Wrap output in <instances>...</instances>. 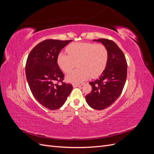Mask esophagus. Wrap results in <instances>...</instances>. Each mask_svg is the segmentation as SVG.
<instances>
[{
  "mask_svg": "<svg viewBox=\"0 0 154 154\" xmlns=\"http://www.w3.org/2000/svg\"><path fill=\"white\" fill-rule=\"evenodd\" d=\"M83 85H84V83H80V84H74V87H82Z\"/></svg>",
  "mask_w": 154,
  "mask_h": 154,
  "instance_id": "1",
  "label": "esophagus"
}]
</instances>
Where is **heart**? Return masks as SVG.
I'll use <instances>...</instances> for the list:
<instances>
[{
    "mask_svg": "<svg viewBox=\"0 0 154 154\" xmlns=\"http://www.w3.org/2000/svg\"><path fill=\"white\" fill-rule=\"evenodd\" d=\"M66 51L68 54L60 53L57 57V63L62 71L67 73L76 66L80 69L69 72L67 80L73 83H79L91 76L95 78L105 71L109 60L108 50L103 44L91 42L73 43L69 45Z\"/></svg>",
    "mask_w": 154,
    "mask_h": 154,
    "instance_id": "obj_1",
    "label": "heart"
}]
</instances>
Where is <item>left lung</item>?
Instances as JSON below:
<instances>
[{
    "mask_svg": "<svg viewBox=\"0 0 154 154\" xmlns=\"http://www.w3.org/2000/svg\"><path fill=\"white\" fill-rule=\"evenodd\" d=\"M94 41L105 46L109 60L99 79L89 83L92 88L85 99L91 108L103 110L114 103L122 94L127 80V63L123 51L112 40L101 38Z\"/></svg>",
    "mask_w": 154,
    "mask_h": 154,
    "instance_id": "1",
    "label": "left lung"
}]
</instances>
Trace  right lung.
Instances as JSON below:
<instances>
[{
    "label": "right lung",
    "mask_w": 154,
    "mask_h": 154,
    "mask_svg": "<svg viewBox=\"0 0 154 154\" xmlns=\"http://www.w3.org/2000/svg\"><path fill=\"white\" fill-rule=\"evenodd\" d=\"M71 41L44 40L31 51L27 59L26 74L30 90L49 110L60 108L72 90L71 84L63 82L64 74L57 63L58 54Z\"/></svg>",
    "instance_id": "add662e5"
}]
</instances>
